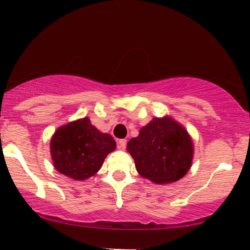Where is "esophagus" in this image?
Listing matches in <instances>:
<instances>
[{"mask_svg":"<svg viewBox=\"0 0 250 250\" xmlns=\"http://www.w3.org/2000/svg\"><path fill=\"white\" fill-rule=\"evenodd\" d=\"M119 146H120V148L125 149V146H127V140H125V139L119 140Z\"/></svg>","mask_w":250,"mask_h":250,"instance_id":"obj_1","label":"esophagus"}]
</instances>
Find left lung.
<instances>
[{"label":"left lung","mask_w":250,"mask_h":250,"mask_svg":"<svg viewBox=\"0 0 250 250\" xmlns=\"http://www.w3.org/2000/svg\"><path fill=\"white\" fill-rule=\"evenodd\" d=\"M127 150L137 173L156 185L182 179L191 167L194 143L187 129L173 117H154L133 137Z\"/></svg>","instance_id":"obj_1"}]
</instances>
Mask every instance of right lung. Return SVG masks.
<instances>
[{
	"label": "right lung",
	"instance_id": "obj_1",
	"mask_svg": "<svg viewBox=\"0 0 250 250\" xmlns=\"http://www.w3.org/2000/svg\"><path fill=\"white\" fill-rule=\"evenodd\" d=\"M115 148L111 135L101 133L87 116L59 127L50 140L54 167L76 181L94 176Z\"/></svg>",
	"mask_w": 250,
	"mask_h": 250
}]
</instances>
